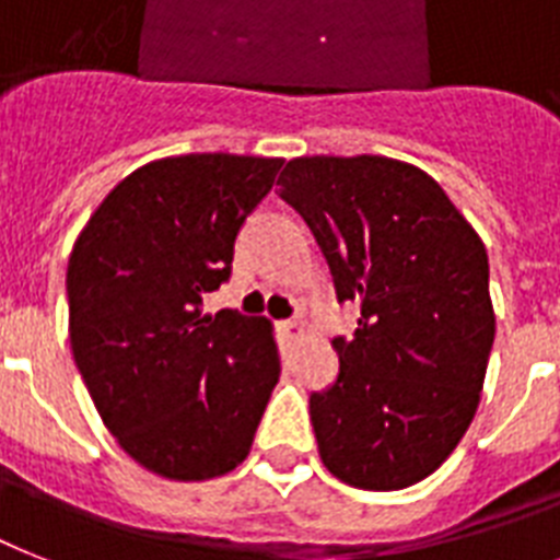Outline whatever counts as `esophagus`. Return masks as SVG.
Wrapping results in <instances>:
<instances>
[{"label":"esophagus","mask_w":560,"mask_h":560,"mask_svg":"<svg viewBox=\"0 0 560 560\" xmlns=\"http://www.w3.org/2000/svg\"><path fill=\"white\" fill-rule=\"evenodd\" d=\"M279 330L281 336H288V339H299L304 334V325L299 319H288V322H279Z\"/></svg>","instance_id":"1"}]
</instances>
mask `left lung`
Returning a JSON list of instances; mask_svg holds the SVG:
<instances>
[{"instance_id": "1", "label": "left lung", "mask_w": 560, "mask_h": 560, "mask_svg": "<svg viewBox=\"0 0 560 560\" xmlns=\"http://www.w3.org/2000/svg\"><path fill=\"white\" fill-rule=\"evenodd\" d=\"M279 195L304 218L339 304V376L311 394L322 463L342 483L394 492L440 469L469 429L494 342L483 241L440 184L380 154L295 158Z\"/></svg>"}]
</instances>
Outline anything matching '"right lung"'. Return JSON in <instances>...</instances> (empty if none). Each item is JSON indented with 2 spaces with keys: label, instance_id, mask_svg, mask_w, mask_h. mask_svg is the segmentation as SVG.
I'll list each match as a JSON object with an SVG mask.
<instances>
[{
  "label": "right lung",
  "instance_id": "1",
  "mask_svg": "<svg viewBox=\"0 0 560 560\" xmlns=\"http://www.w3.org/2000/svg\"><path fill=\"white\" fill-rule=\"evenodd\" d=\"M281 158L180 154L106 195L68 258L71 351L106 429L140 466L209 480L249 454L279 383L270 322L207 313Z\"/></svg>",
  "mask_w": 560,
  "mask_h": 560
}]
</instances>
